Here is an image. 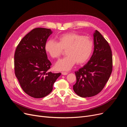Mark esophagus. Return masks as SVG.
<instances>
[{"label": "esophagus", "mask_w": 127, "mask_h": 127, "mask_svg": "<svg viewBox=\"0 0 127 127\" xmlns=\"http://www.w3.org/2000/svg\"><path fill=\"white\" fill-rule=\"evenodd\" d=\"M61 74L63 75H67L68 74V72H61Z\"/></svg>", "instance_id": "34e87169"}]
</instances>
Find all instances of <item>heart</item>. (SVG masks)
<instances>
[{"label":"heart","instance_id":"1","mask_svg":"<svg viewBox=\"0 0 127 127\" xmlns=\"http://www.w3.org/2000/svg\"><path fill=\"white\" fill-rule=\"evenodd\" d=\"M58 42L49 40L45 44V50L53 59H58L66 50V57L56 63L57 70H68L77 64L86 63L90 58L93 50L94 42L88 36H83L74 32L61 34L58 37Z\"/></svg>","mask_w":127,"mask_h":127}]
</instances>
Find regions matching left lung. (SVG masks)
I'll return each instance as SVG.
<instances>
[{"label":"left lung","mask_w":127,"mask_h":127,"mask_svg":"<svg viewBox=\"0 0 127 127\" xmlns=\"http://www.w3.org/2000/svg\"><path fill=\"white\" fill-rule=\"evenodd\" d=\"M93 35V55L85 66L75 72L76 83L73 90L82 97L93 96L101 92L112 71V54L109 43L97 30Z\"/></svg>","instance_id":"left-lung-1"}]
</instances>
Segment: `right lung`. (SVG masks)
<instances>
[{
	"instance_id": "right-lung-1",
	"label": "right lung",
	"mask_w": 127,
	"mask_h": 127,
	"mask_svg": "<svg viewBox=\"0 0 127 127\" xmlns=\"http://www.w3.org/2000/svg\"><path fill=\"white\" fill-rule=\"evenodd\" d=\"M51 34L49 29H34L21 40L15 50V76L22 90L34 98H42L50 93L61 75L49 71L52 64L48 59L45 44Z\"/></svg>"
}]
</instances>
